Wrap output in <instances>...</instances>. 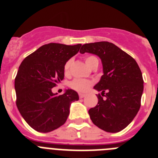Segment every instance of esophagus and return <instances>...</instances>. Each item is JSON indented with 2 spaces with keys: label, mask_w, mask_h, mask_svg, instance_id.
Segmentation results:
<instances>
[{
  "label": "esophagus",
  "mask_w": 158,
  "mask_h": 158,
  "mask_svg": "<svg viewBox=\"0 0 158 158\" xmlns=\"http://www.w3.org/2000/svg\"><path fill=\"white\" fill-rule=\"evenodd\" d=\"M85 96V94H83V93H79V97H80L81 99L84 98Z\"/></svg>",
  "instance_id": "1"
}]
</instances>
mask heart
<instances>
[{"label": "heart", "mask_w": 158, "mask_h": 158, "mask_svg": "<svg viewBox=\"0 0 158 158\" xmlns=\"http://www.w3.org/2000/svg\"><path fill=\"white\" fill-rule=\"evenodd\" d=\"M98 62V60L96 57L94 56H88L85 58V62L87 64L88 66H89L90 68L92 67V65L94 64V62ZM71 65V60H69L68 62H66V63L65 64V66H64V71H65V73L67 74L69 73V67ZM92 81L89 80H85V79H81V78H76L74 80H73L70 83V87L73 89H74L77 92H81V93H84V92H86L89 88L91 87L92 85Z\"/></svg>", "instance_id": "heart-1"}]
</instances>
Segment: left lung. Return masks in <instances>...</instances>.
I'll list each match as a JSON object with an SVG mask.
<instances>
[{
    "instance_id": "left-lung-1",
    "label": "left lung",
    "mask_w": 158,
    "mask_h": 158,
    "mask_svg": "<svg viewBox=\"0 0 158 158\" xmlns=\"http://www.w3.org/2000/svg\"><path fill=\"white\" fill-rule=\"evenodd\" d=\"M85 52L101 59L104 74L94 89L106 96L98 94V104L89 111L90 118L103 131H121L140 108L144 82L140 68L132 57L109 42L84 44L80 53Z\"/></svg>"
}]
</instances>
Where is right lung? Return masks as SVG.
Wrapping results in <instances>:
<instances>
[{
  "instance_id": "1",
  "label": "right lung",
  "mask_w": 158,
  "mask_h": 158,
  "mask_svg": "<svg viewBox=\"0 0 158 158\" xmlns=\"http://www.w3.org/2000/svg\"><path fill=\"white\" fill-rule=\"evenodd\" d=\"M81 44L48 43L23 59L15 78L16 106L22 117L36 131L47 133L62 126L77 93L67 89L58 96L52 88L64 78V66L77 54Z\"/></svg>"
}]
</instances>
